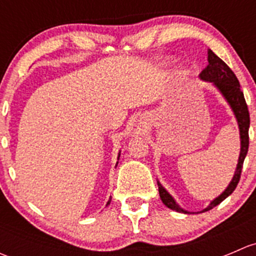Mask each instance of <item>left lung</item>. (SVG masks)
Here are the masks:
<instances>
[{"instance_id":"8db88e82","label":"left lung","mask_w":256,"mask_h":256,"mask_svg":"<svg viewBox=\"0 0 256 256\" xmlns=\"http://www.w3.org/2000/svg\"><path fill=\"white\" fill-rule=\"evenodd\" d=\"M200 79L203 80V82H212V84L219 90V92L223 95V98L226 100L229 106H230L234 116H236L240 135V154L238 164H236V172H234V176L232 178L228 187H226L218 197L214 198V200L209 203L207 208L202 209L200 212H197V213H204V212L210 210L212 208H214L216 206H218L219 203L223 202L226 197H229V196L234 192V190H236V186H238L240 174H242V164H244L245 156H246L248 148H249L250 116L249 112H248V105L244 99V94H242V92L240 90L238 78H236V74L233 73V70H232V69L229 68L218 56H216L210 49H208V66L207 68L203 69L202 73L200 74ZM157 184H158L160 198H161V200L164 202V204L166 206L167 208L172 209V210H176L178 213H194V212H188L186 210V209L180 208V206L177 204L176 200H174V198L167 192L166 188H164L158 180H157Z\"/></svg>"}]
</instances>
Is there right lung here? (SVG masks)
Instances as JSON below:
<instances>
[{
  "label": "right lung",
  "mask_w": 256,
  "mask_h": 256,
  "mask_svg": "<svg viewBox=\"0 0 256 256\" xmlns=\"http://www.w3.org/2000/svg\"><path fill=\"white\" fill-rule=\"evenodd\" d=\"M118 157H120V152H118ZM118 162H116V166H118ZM110 202H112V200H108L106 206H109V204H110Z\"/></svg>",
  "instance_id": "right-lung-1"
}]
</instances>
